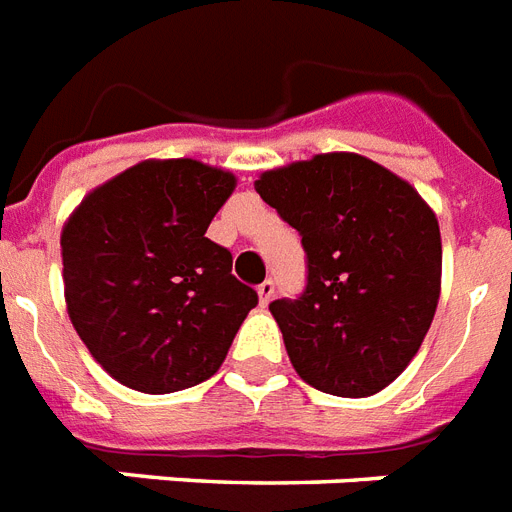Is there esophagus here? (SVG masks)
I'll return each instance as SVG.
<instances>
[{
	"mask_svg": "<svg viewBox=\"0 0 512 512\" xmlns=\"http://www.w3.org/2000/svg\"><path fill=\"white\" fill-rule=\"evenodd\" d=\"M256 293H259V301H261V306H267L269 301H272V296H275V282L272 280H264L259 285V288H256Z\"/></svg>",
	"mask_w": 512,
	"mask_h": 512,
	"instance_id": "esophagus-1",
	"label": "esophagus"
}]
</instances>
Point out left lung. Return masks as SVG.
I'll list each match as a JSON object with an SVG mask.
<instances>
[{"label":"left lung","mask_w":512,"mask_h":512,"mask_svg":"<svg viewBox=\"0 0 512 512\" xmlns=\"http://www.w3.org/2000/svg\"><path fill=\"white\" fill-rule=\"evenodd\" d=\"M264 203L298 230L306 288L277 298L290 365L317 391L362 399L418 354L441 293V232L420 192L357 153L264 171Z\"/></svg>","instance_id":"8db88e82"}]
</instances>
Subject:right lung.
<instances>
[{
	"instance_id": "1",
	"label": "right lung",
	"mask_w": 512,
	"mask_h": 512,
	"mask_svg": "<svg viewBox=\"0 0 512 512\" xmlns=\"http://www.w3.org/2000/svg\"><path fill=\"white\" fill-rule=\"evenodd\" d=\"M237 179L192 158L142 161L81 200L60 235L65 306L121 386L171 394L208 380L256 290L206 230Z\"/></svg>"
}]
</instances>
